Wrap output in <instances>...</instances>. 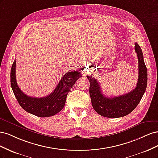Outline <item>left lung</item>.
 <instances>
[{
	"label": "left lung",
	"instance_id": "8db88e82",
	"mask_svg": "<svg viewBox=\"0 0 158 158\" xmlns=\"http://www.w3.org/2000/svg\"><path fill=\"white\" fill-rule=\"evenodd\" d=\"M135 52L138 59V78L136 88L131 92L113 98L106 97L102 94L97 80L87 76L89 81V95L94 110L105 117H125L135 109L146 92L148 81L147 69L140 47L135 43Z\"/></svg>",
	"mask_w": 158,
	"mask_h": 158
}]
</instances>
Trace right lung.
Masks as SVG:
<instances>
[{
  "instance_id": "1",
  "label": "right lung",
  "mask_w": 158,
  "mask_h": 158,
  "mask_svg": "<svg viewBox=\"0 0 158 158\" xmlns=\"http://www.w3.org/2000/svg\"><path fill=\"white\" fill-rule=\"evenodd\" d=\"M81 76L80 72L69 71L51 94L44 98L30 97L23 93L17 84L14 60L10 71V83L18 103L26 111L40 117H47L55 115L63 109L68 93Z\"/></svg>"
}]
</instances>
